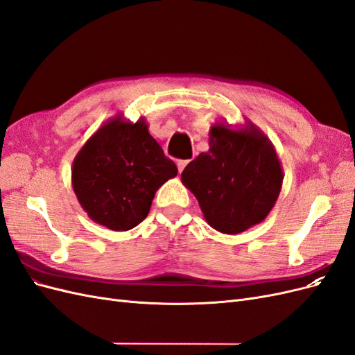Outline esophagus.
<instances>
[{"label": "esophagus", "instance_id": "1", "mask_svg": "<svg viewBox=\"0 0 355 355\" xmlns=\"http://www.w3.org/2000/svg\"><path fill=\"white\" fill-rule=\"evenodd\" d=\"M188 163H189V159H179V161H178V170H179V173H182V171H184V168L188 166Z\"/></svg>", "mask_w": 355, "mask_h": 355}]
</instances>
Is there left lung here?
I'll use <instances>...</instances> for the list:
<instances>
[{"label":"left lung","instance_id":"left-lung-1","mask_svg":"<svg viewBox=\"0 0 355 355\" xmlns=\"http://www.w3.org/2000/svg\"><path fill=\"white\" fill-rule=\"evenodd\" d=\"M209 146L182 171V184L196 196L211 228L240 234L274 207L283 182L280 161L253 124L239 132L213 125Z\"/></svg>","mask_w":355,"mask_h":355}]
</instances>
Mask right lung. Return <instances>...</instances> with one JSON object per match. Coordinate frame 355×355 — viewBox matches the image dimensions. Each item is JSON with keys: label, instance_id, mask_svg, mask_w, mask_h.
<instances>
[{"label": "right lung", "instance_id": "obj_1", "mask_svg": "<svg viewBox=\"0 0 355 355\" xmlns=\"http://www.w3.org/2000/svg\"><path fill=\"white\" fill-rule=\"evenodd\" d=\"M176 175V164L149 135L145 120L132 124L115 118L75 157L72 187L94 222L128 231L148 216L155 191Z\"/></svg>", "mask_w": 355, "mask_h": 355}]
</instances>
